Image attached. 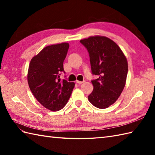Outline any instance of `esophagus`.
<instances>
[{"label": "esophagus", "instance_id": "obj_1", "mask_svg": "<svg viewBox=\"0 0 155 155\" xmlns=\"http://www.w3.org/2000/svg\"><path fill=\"white\" fill-rule=\"evenodd\" d=\"M84 81H76V83H77V84H82L83 83Z\"/></svg>", "mask_w": 155, "mask_h": 155}]
</instances>
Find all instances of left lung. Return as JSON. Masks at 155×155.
Wrapping results in <instances>:
<instances>
[{"instance_id": "obj_1", "label": "left lung", "mask_w": 155, "mask_h": 155, "mask_svg": "<svg viewBox=\"0 0 155 155\" xmlns=\"http://www.w3.org/2000/svg\"><path fill=\"white\" fill-rule=\"evenodd\" d=\"M89 54L92 74L98 78L91 81L93 91L88 101L98 108L114 103L125 86L128 62L120 47L111 39L94 36L80 41Z\"/></svg>"}]
</instances>
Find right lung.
I'll return each mask as SVG.
<instances>
[{
  "mask_svg": "<svg viewBox=\"0 0 155 155\" xmlns=\"http://www.w3.org/2000/svg\"><path fill=\"white\" fill-rule=\"evenodd\" d=\"M69 48L67 42L45 47L31 59L27 79L29 88L39 103L52 111L60 110L69 99L74 83L61 80L63 62Z\"/></svg>",
  "mask_w": 155,
  "mask_h": 155,
  "instance_id": "right-lung-1",
  "label": "right lung"
}]
</instances>
